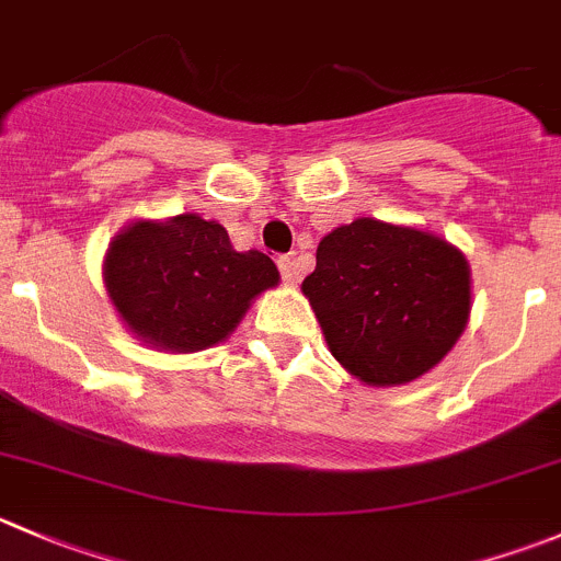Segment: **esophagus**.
<instances>
[{
  "mask_svg": "<svg viewBox=\"0 0 561 561\" xmlns=\"http://www.w3.org/2000/svg\"><path fill=\"white\" fill-rule=\"evenodd\" d=\"M276 265H279V274L285 282H296V263H293L290 254H279L276 257Z\"/></svg>",
  "mask_w": 561,
  "mask_h": 561,
  "instance_id": "esophagus-1",
  "label": "esophagus"
}]
</instances>
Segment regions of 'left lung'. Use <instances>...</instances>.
<instances>
[{"label": "left lung", "mask_w": 561, "mask_h": 561, "mask_svg": "<svg viewBox=\"0 0 561 561\" xmlns=\"http://www.w3.org/2000/svg\"><path fill=\"white\" fill-rule=\"evenodd\" d=\"M336 362L373 386L436 367L469 320L463 254L413 227L356 219L320 241L301 285Z\"/></svg>", "instance_id": "1"}]
</instances>
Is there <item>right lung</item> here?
<instances>
[{"mask_svg": "<svg viewBox=\"0 0 561 561\" xmlns=\"http://www.w3.org/2000/svg\"><path fill=\"white\" fill-rule=\"evenodd\" d=\"M103 282L128 329L156 347L203 351L225 340L257 293L279 282L263 252H236L197 214L136 221L112 241Z\"/></svg>", "mask_w": 561, "mask_h": 561, "instance_id": "add662e5", "label": "right lung"}]
</instances>
